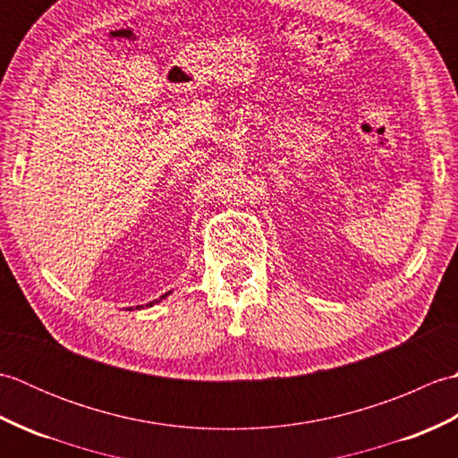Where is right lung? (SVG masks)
<instances>
[{
    "label": "right lung",
    "mask_w": 458,
    "mask_h": 458,
    "mask_svg": "<svg viewBox=\"0 0 458 458\" xmlns=\"http://www.w3.org/2000/svg\"><path fill=\"white\" fill-rule=\"evenodd\" d=\"M169 293H171V291H169ZM169 293H165V295H161V299H165V297H167ZM161 299H157V301H151V303H148V307H153V303H159V301ZM135 309H138V307H135ZM130 310H133V309H130Z\"/></svg>",
    "instance_id": "add662e5"
}]
</instances>
